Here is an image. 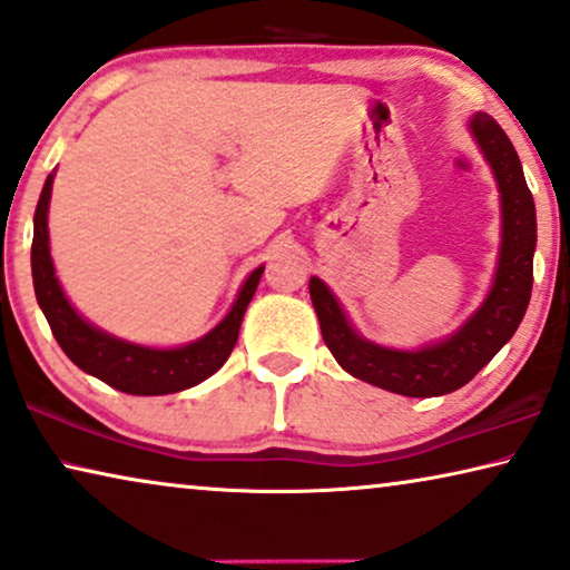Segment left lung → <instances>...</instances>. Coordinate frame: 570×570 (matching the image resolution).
Listing matches in <instances>:
<instances>
[{
	"label": "left lung",
	"mask_w": 570,
	"mask_h": 570,
	"mask_svg": "<svg viewBox=\"0 0 570 570\" xmlns=\"http://www.w3.org/2000/svg\"><path fill=\"white\" fill-rule=\"evenodd\" d=\"M470 130L497 175L504 226L499 269L489 298L458 334L419 352L385 350L354 334L332 291L318 277H311V301L328 352L350 375L391 393L429 399L463 387L514 336L530 305L532 254L538 244L532 193L524 183L514 146L499 122L489 112H475L470 118Z\"/></svg>",
	"instance_id": "1"
}]
</instances>
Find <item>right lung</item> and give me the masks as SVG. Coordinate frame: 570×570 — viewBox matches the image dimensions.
Here are the masks:
<instances>
[{
	"instance_id": "obj_1",
	"label": "right lung",
	"mask_w": 570,
	"mask_h": 570,
	"mask_svg": "<svg viewBox=\"0 0 570 570\" xmlns=\"http://www.w3.org/2000/svg\"><path fill=\"white\" fill-rule=\"evenodd\" d=\"M51 185L53 175H48L36 208V220H32L30 265L38 305L43 308L48 326H51L56 342L66 352V357L85 370V373L112 385L115 391L130 395L177 393L203 383L205 377L216 373L228 360V354L234 352L244 311L249 305L252 295L257 293L259 277L265 267L254 269L246 277L234 308L203 340L187 346H177V350H148V346L115 340L110 334H102L100 328L89 326L71 308L59 279H56L51 249H48V200H51Z\"/></svg>"
}]
</instances>
